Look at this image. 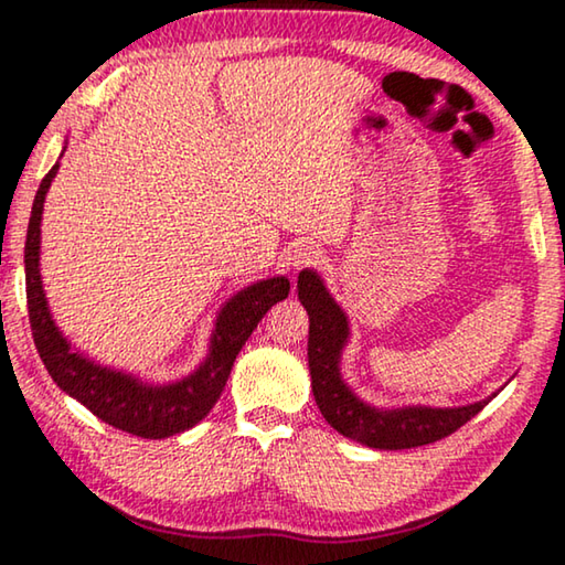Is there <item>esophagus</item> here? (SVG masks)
Here are the masks:
<instances>
[{
    "label": "esophagus",
    "instance_id": "esophagus-1",
    "mask_svg": "<svg viewBox=\"0 0 565 565\" xmlns=\"http://www.w3.org/2000/svg\"><path fill=\"white\" fill-rule=\"evenodd\" d=\"M319 258H322V254H319L315 246H299L291 256V266L294 271H301V268L319 266Z\"/></svg>",
    "mask_w": 565,
    "mask_h": 565
}]
</instances>
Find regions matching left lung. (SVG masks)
<instances>
[{"label": "left lung", "instance_id": "obj_1", "mask_svg": "<svg viewBox=\"0 0 565 565\" xmlns=\"http://www.w3.org/2000/svg\"><path fill=\"white\" fill-rule=\"evenodd\" d=\"M299 301L309 315V373L311 393L322 416L334 431L373 449H414L449 436L475 418L492 398L459 408H375L367 406L344 385L340 375V355L350 337L348 317L324 289V281L315 271H301Z\"/></svg>", "mask_w": 565, "mask_h": 565}]
</instances>
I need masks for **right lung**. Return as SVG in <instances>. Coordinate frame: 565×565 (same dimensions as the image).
Segmentation results:
<instances>
[{
    "instance_id": "obj_1",
    "label": "right lung",
    "mask_w": 565,
    "mask_h": 565,
    "mask_svg": "<svg viewBox=\"0 0 565 565\" xmlns=\"http://www.w3.org/2000/svg\"><path fill=\"white\" fill-rule=\"evenodd\" d=\"M55 172L57 164L42 177L35 202H32L28 241H24L28 311L40 360L45 363L57 388L119 431L141 436V439H167V436L188 431L205 418L221 398L235 358L266 311L276 301L289 297V279L274 276V279L250 284L248 289L225 301L217 315L215 332L210 337V355L195 373L182 381L147 385L134 375L90 363L81 352L71 350V342L55 327L40 281L42 202H45Z\"/></svg>"
}]
</instances>
